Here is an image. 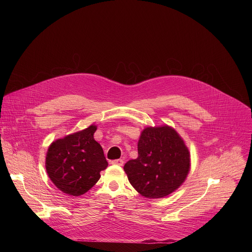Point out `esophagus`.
<instances>
[{
	"label": "esophagus",
	"instance_id": "34e87169",
	"mask_svg": "<svg viewBox=\"0 0 252 252\" xmlns=\"http://www.w3.org/2000/svg\"><path fill=\"white\" fill-rule=\"evenodd\" d=\"M112 164H117V165H123L124 164V160L123 159H115L111 161Z\"/></svg>",
	"mask_w": 252,
	"mask_h": 252
}]
</instances>
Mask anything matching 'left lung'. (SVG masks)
Wrapping results in <instances>:
<instances>
[{
    "label": "left lung",
    "mask_w": 252,
    "mask_h": 252,
    "mask_svg": "<svg viewBox=\"0 0 252 252\" xmlns=\"http://www.w3.org/2000/svg\"><path fill=\"white\" fill-rule=\"evenodd\" d=\"M137 152V158L128 160L124 169L130 185L142 196L164 197L186 181L190 155L172 127H146L141 131Z\"/></svg>",
    "instance_id": "obj_1"
}]
</instances>
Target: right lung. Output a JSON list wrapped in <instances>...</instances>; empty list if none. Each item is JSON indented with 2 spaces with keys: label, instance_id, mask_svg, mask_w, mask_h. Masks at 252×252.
<instances>
[{
  "label": "right lung",
  "instance_id": "add662e5",
  "mask_svg": "<svg viewBox=\"0 0 252 252\" xmlns=\"http://www.w3.org/2000/svg\"><path fill=\"white\" fill-rule=\"evenodd\" d=\"M96 126L59 138L50 146L46 169L53 184L63 193L79 196L90 190L99 179L107 161L99 143L94 140Z\"/></svg>",
  "mask_w": 252,
  "mask_h": 252
}]
</instances>
